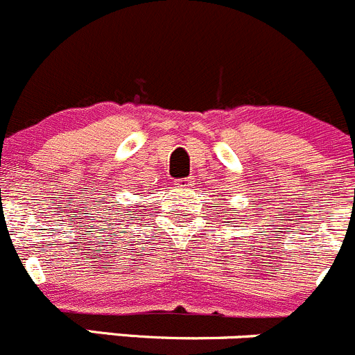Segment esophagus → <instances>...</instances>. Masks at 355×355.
Segmentation results:
<instances>
[{
  "label": "esophagus",
  "instance_id": "esophagus-1",
  "mask_svg": "<svg viewBox=\"0 0 355 355\" xmlns=\"http://www.w3.org/2000/svg\"><path fill=\"white\" fill-rule=\"evenodd\" d=\"M175 184L180 188H190L193 187V180H191V178H184V180H180Z\"/></svg>",
  "mask_w": 355,
  "mask_h": 355
}]
</instances>
